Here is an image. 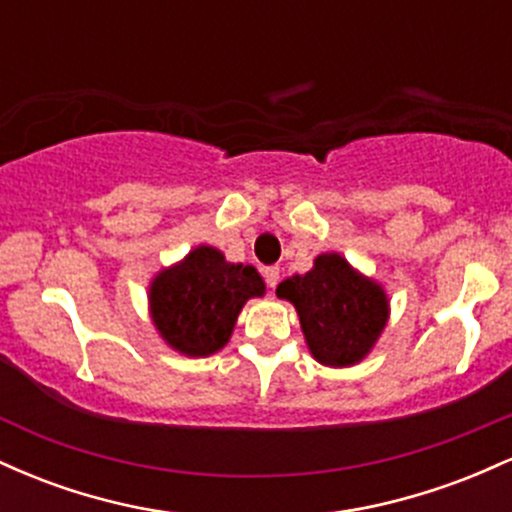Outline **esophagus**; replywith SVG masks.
Wrapping results in <instances>:
<instances>
[{
  "mask_svg": "<svg viewBox=\"0 0 512 512\" xmlns=\"http://www.w3.org/2000/svg\"><path fill=\"white\" fill-rule=\"evenodd\" d=\"M262 276H264V284H267V289L274 291L276 284H279V267H264Z\"/></svg>",
  "mask_w": 512,
  "mask_h": 512,
  "instance_id": "obj_1",
  "label": "esophagus"
}]
</instances>
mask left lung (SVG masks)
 <instances>
[{
  "label": "left lung",
  "instance_id": "obj_1",
  "mask_svg": "<svg viewBox=\"0 0 512 512\" xmlns=\"http://www.w3.org/2000/svg\"><path fill=\"white\" fill-rule=\"evenodd\" d=\"M276 296L296 305L310 354L332 368L361 361L387 322L385 291L337 252L317 257L308 274L281 281Z\"/></svg>",
  "mask_w": 512,
  "mask_h": 512
}]
</instances>
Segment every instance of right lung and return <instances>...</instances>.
<instances>
[{
	"label": "right lung",
	"mask_w": 512,
	"mask_h": 512,
	"mask_svg": "<svg viewBox=\"0 0 512 512\" xmlns=\"http://www.w3.org/2000/svg\"><path fill=\"white\" fill-rule=\"evenodd\" d=\"M149 291L161 337L185 356H209L226 346L245 301L262 296L264 281L250 264L226 262L216 248L199 245L163 269Z\"/></svg>",
	"instance_id": "add662e5"
}]
</instances>
